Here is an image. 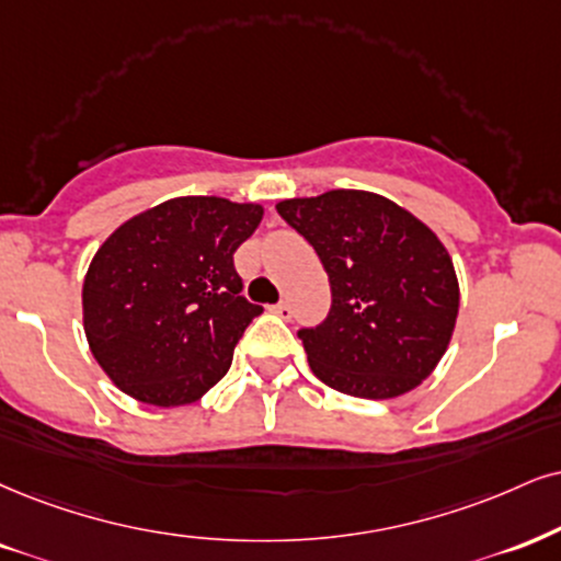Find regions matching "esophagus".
I'll use <instances>...</instances> for the list:
<instances>
[{
    "label": "esophagus",
    "instance_id": "obj_1",
    "mask_svg": "<svg viewBox=\"0 0 561 561\" xmlns=\"http://www.w3.org/2000/svg\"><path fill=\"white\" fill-rule=\"evenodd\" d=\"M270 309H273V312L278 314V317H283V320H291V314H294L291 304H288L286 299L278 301V304H273V307H270Z\"/></svg>",
    "mask_w": 561,
    "mask_h": 561
}]
</instances>
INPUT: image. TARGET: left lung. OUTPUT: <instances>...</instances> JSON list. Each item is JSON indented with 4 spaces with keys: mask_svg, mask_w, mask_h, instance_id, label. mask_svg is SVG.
I'll list each match as a JSON object with an SVG mask.
<instances>
[{
    "mask_svg": "<svg viewBox=\"0 0 561 561\" xmlns=\"http://www.w3.org/2000/svg\"><path fill=\"white\" fill-rule=\"evenodd\" d=\"M278 213L314 247L333 294L328 317L299 330L314 375L366 400L398 398L432 375L460 304L442 241L371 192L286 199Z\"/></svg>",
    "mask_w": 561,
    "mask_h": 561,
    "instance_id": "obj_1",
    "label": "left lung"
}]
</instances>
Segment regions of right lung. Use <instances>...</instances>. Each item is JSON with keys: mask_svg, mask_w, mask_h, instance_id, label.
Segmentation results:
<instances>
[{"mask_svg": "<svg viewBox=\"0 0 561 561\" xmlns=\"http://www.w3.org/2000/svg\"><path fill=\"white\" fill-rule=\"evenodd\" d=\"M260 205L176 197L116 228L90 262L82 320L95 362L150 405L205 396L231 366L260 304L241 296L233 252Z\"/></svg>", "mask_w": 561, "mask_h": 561, "instance_id": "add662e5", "label": "right lung"}]
</instances>
